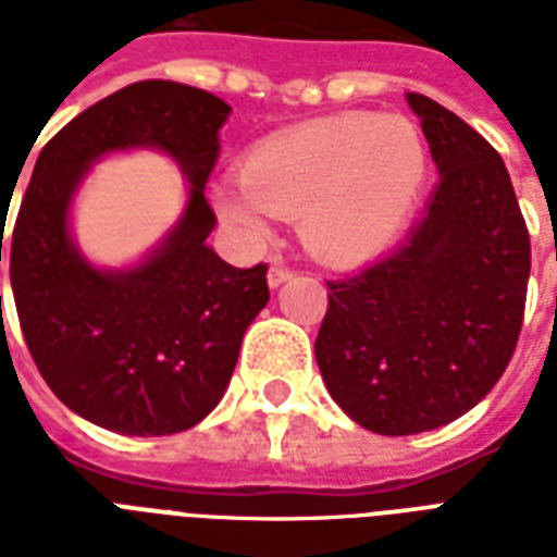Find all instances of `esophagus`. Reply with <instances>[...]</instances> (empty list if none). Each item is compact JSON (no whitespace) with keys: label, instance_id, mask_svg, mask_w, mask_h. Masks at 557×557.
Listing matches in <instances>:
<instances>
[{"label":"esophagus","instance_id":"1","mask_svg":"<svg viewBox=\"0 0 557 557\" xmlns=\"http://www.w3.org/2000/svg\"><path fill=\"white\" fill-rule=\"evenodd\" d=\"M292 277H295V271L288 269V265H283V262H274V265L269 269V286L271 288L283 286V283H286V280H292Z\"/></svg>","mask_w":557,"mask_h":557}]
</instances>
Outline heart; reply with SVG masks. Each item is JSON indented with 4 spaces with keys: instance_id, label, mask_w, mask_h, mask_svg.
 I'll list each match as a JSON object with an SVG mask.
<instances>
[{
    "instance_id": "obj_1",
    "label": "heart",
    "mask_w": 557,
    "mask_h": 557,
    "mask_svg": "<svg viewBox=\"0 0 557 557\" xmlns=\"http://www.w3.org/2000/svg\"><path fill=\"white\" fill-rule=\"evenodd\" d=\"M428 170L431 150L410 117L349 112L260 141L243 159V182H222L213 196L245 234H265L274 210L300 216L318 257L361 262L401 236Z\"/></svg>"
}]
</instances>
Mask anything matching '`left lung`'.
Here are the masks:
<instances>
[{
    "label": "left lung",
    "instance_id": "1",
    "mask_svg": "<svg viewBox=\"0 0 557 557\" xmlns=\"http://www.w3.org/2000/svg\"><path fill=\"white\" fill-rule=\"evenodd\" d=\"M440 182L405 243L358 274L326 280L314 341L330 396L381 436L468 413L518 347L532 245L509 170L483 135L410 91Z\"/></svg>",
    "mask_w": 557,
    "mask_h": 557
}]
</instances>
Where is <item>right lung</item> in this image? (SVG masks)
I'll return each instance as SVG.
<instances>
[{
  "instance_id": "right-lung-1",
  "label": "right lung",
  "mask_w": 557,
  "mask_h": 557,
  "mask_svg": "<svg viewBox=\"0 0 557 557\" xmlns=\"http://www.w3.org/2000/svg\"><path fill=\"white\" fill-rule=\"evenodd\" d=\"M227 107L210 91L141 81L69 121L42 147L11 234V286L39 375L74 413L124 436L199 424L225 396L248 323L269 304V265L234 269L205 239V185ZM156 146L191 182L183 222L141 267L100 272L67 234V205L91 160ZM4 219V210H2ZM0 236V262H2Z\"/></svg>"
}]
</instances>
